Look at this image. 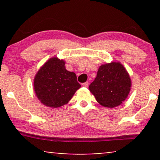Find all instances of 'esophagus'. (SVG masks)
I'll return each mask as SVG.
<instances>
[{
	"mask_svg": "<svg viewBox=\"0 0 160 160\" xmlns=\"http://www.w3.org/2000/svg\"><path fill=\"white\" fill-rule=\"evenodd\" d=\"M88 84H89L88 82H85V83H83L82 86L84 87H88Z\"/></svg>",
	"mask_w": 160,
	"mask_h": 160,
	"instance_id": "esophagus-1",
	"label": "esophagus"
}]
</instances>
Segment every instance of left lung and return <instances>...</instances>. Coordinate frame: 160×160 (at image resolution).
Returning <instances> with one entry per match:
<instances>
[{
	"mask_svg": "<svg viewBox=\"0 0 160 160\" xmlns=\"http://www.w3.org/2000/svg\"><path fill=\"white\" fill-rule=\"evenodd\" d=\"M131 79L119 62L102 65L89 89L102 106L114 108L126 100L131 88Z\"/></svg>",
	"mask_w": 160,
	"mask_h": 160,
	"instance_id": "1",
	"label": "left lung"
}]
</instances>
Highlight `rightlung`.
<instances>
[{"mask_svg":"<svg viewBox=\"0 0 160 160\" xmlns=\"http://www.w3.org/2000/svg\"><path fill=\"white\" fill-rule=\"evenodd\" d=\"M65 63L58 58H50L35 76V92L46 106L58 108L64 106L81 87L76 73L67 71Z\"/></svg>","mask_w":160,"mask_h":160,"instance_id":"add662e5","label":"right lung"}]
</instances>
